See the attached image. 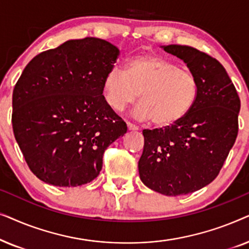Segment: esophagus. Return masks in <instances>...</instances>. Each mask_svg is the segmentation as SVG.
<instances>
[{
  "instance_id": "obj_1",
  "label": "esophagus",
  "mask_w": 249,
  "mask_h": 249,
  "mask_svg": "<svg viewBox=\"0 0 249 249\" xmlns=\"http://www.w3.org/2000/svg\"><path fill=\"white\" fill-rule=\"evenodd\" d=\"M127 127H128L129 130H131V131H136V130H138V127H137V125L132 124H130V122H127Z\"/></svg>"
}]
</instances>
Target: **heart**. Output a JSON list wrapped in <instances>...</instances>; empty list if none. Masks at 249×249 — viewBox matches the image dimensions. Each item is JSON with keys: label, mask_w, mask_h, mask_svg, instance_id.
Masks as SVG:
<instances>
[{"label": "heart", "mask_w": 249, "mask_h": 249, "mask_svg": "<svg viewBox=\"0 0 249 249\" xmlns=\"http://www.w3.org/2000/svg\"><path fill=\"white\" fill-rule=\"evenodd\" d=\"M103 97L114 111H122L138 97L134 108L139 121L170 127L181 121L198 96V83L189 70L161 56L146 54L130 59L125 69L111 68L104 76Z\"/></svg>", "instance_id": "obj_1"}]
</instances>
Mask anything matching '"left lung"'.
<instances>
[{
  "label": "left lung",
  "instance_id": "obj_1",
  "mask_svg": "<svg viewBox=\"0 0 249 249\" xmlns=\"http://www.w3.org/2000/svg\"><path fill=\"white\" fill-rule=\"evenodd\" d=\"M161 49L187 64L198 83V96L188 114L164 129L142 130L138 162L141 180L166 196L199 190L219 175L238 134L240 100L219 61L194 47Z\"/></svg>",
  "mask_w": 249,
  "mask_h": 249
}]
</instances>
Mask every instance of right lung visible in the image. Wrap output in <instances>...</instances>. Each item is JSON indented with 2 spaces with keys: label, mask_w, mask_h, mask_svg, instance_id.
Listing matches in <instances>:
<instances>
[{
  "label": "right lung",
  "mask_w": 249,
  "mask_h": 249,
  "mask_svg": "<svg viewBox=\"0 0 249 249\" xmlns=\"http://www.w3.org/2000/svg\"><path fill=\"white\" fill-rule=\"evenodd\" d=\"M120 51L104 39H70L36 55L12 95V127L29 169L57 187L100 175L105 149L127 124L103 97L104 76Z\"/></svg>",
  "instance_id": "add662e5"
}]
</instances>
